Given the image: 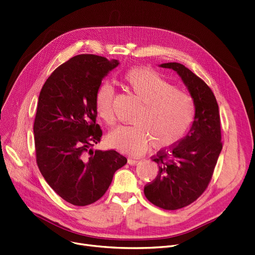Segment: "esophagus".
I'll return each instance as SVG.
<instances>
[{
	"label": "esophagus",
	"instance_id": "34e87169",
	"mask_svg": "<svg viewBox=\"0 0 255 255\" xmlns=\"http://www.w3.org/2000/svg\"><path fill=\"white\" fill-rule=\"evenodd\" d=\"M128 161L129 165H135V164H138L140 162L139 159H134V158H128Z\"/></svg>",
	"mask_w": 255,
	"mask_h": 255
}]
</instances>
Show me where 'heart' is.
<instances>
[{"mask_svg":"<svg viewBox=\"0 0 255 255\" xmlns=\"http://www.w3.org/2000/svg\"><path fill=\"white\" fill-rule=\"evenodd\" d=\"M130 91L143 103L132 119V126H121L107 136L108 143L121 152L138 155L152 143L156 149H167L181 142L189 131L196 113L192 97L155 71L132 68L125 74ZM114 88L104 82L96 93V110L108 125L114 121Z\"/></svg>","mask_w":255,"mask_h":255,"instance_id":"b5f03b06","label":"heart"}]
</instances>
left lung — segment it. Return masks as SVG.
I'll list each match as a JSON object with an SVG mask.
<instances>
[{
  "mask_svg": "<svg viewBox=\"0 0 255 255\" xmlns=\"http://www.w3.org/2000/svg\"><path fill=\"white\" fill-rule=\"evenodd\" d=\"M159 67L179 74L196 107L194 122L185 138L153 158L159 171L144 188L151 203L175 210L194 202L207 188L223 148L221 120L217 99L200 77L177 62L162 63Z\"/></svg>",
  "mask_w": 255,
  "mask_h": 255,
  "instance_id": "1",
  "label": "left lung"
}]
</instances>
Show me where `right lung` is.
I'll list each match as a JSON object with an SVG mask.
<instances>
[{"label": "right lung", "instance_id": "add662e5", "mask_svg": "<svg viewBox=\"0 0 255 255\" xmlns=\"http://www.w3.org/2000/svg\"><path fill=\"white\" fill-rule=\"evenodd\" d=\"M119 64L97 55L74 56L52 72L38 96L33 125L37 166L49 186L76 206L99 200L128 161L114 150L93 149L102 136L96 93Z\"/></svg>", "mask_w": 255, "mask_h": 255}]
</instances>
